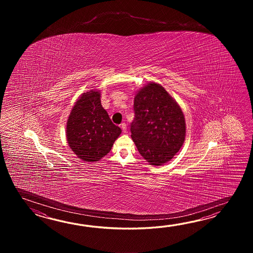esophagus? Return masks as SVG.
I'll return each mask as SVG.
<instances>
[{"mask_svg":"<svg viewBox=\"0 0 253 253\" xmlns=\"http://www.w3.org/2000/svg\"><path fill=\"white\" fill-rule=\"evenodd\" d=\"M120 126H121V128L123 130V132L126 133V123H122V124L120 125Z\"/></svg>","mask_w":253,"mask_h":253,"instance_id":"esophagus-1","label":"esophagus"}]
</instances>
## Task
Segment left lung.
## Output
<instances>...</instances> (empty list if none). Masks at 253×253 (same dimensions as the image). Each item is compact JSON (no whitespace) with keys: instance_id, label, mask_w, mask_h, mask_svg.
Masks as SVG:
<instances>
[{"instance_id":"obj_1","label":"left lung","mask_w":253,"mask_h":253,"mask_svg":"<svg viewBox=\"0 0 253 253\" xmlns=\"http://www.w3.org/2000/svg\"><path fill=\"white\" fill-rule=\"evenodd\" d=\"M131 137L140 155L152 166H162L179 152L185 139L183 111L168 92L149 82L136 93Z\"/></svg>"}]
</instances>
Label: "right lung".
Instances as JSON below:
<instances>
[{"mask_svg":"<svg viewBox=\"0 0 253 253\" xmlns=\"http://www.w3.org/2000/svg\"><path fill=\"white\" fill-rule=\"evenodd\" d=\"M121 128L114 125L103 108L100 91L83 93L70 112L66 136L70 149L84 162H97L107 156Z\"/></svg>","mask_w":253,"mask_h":253,"instance_id":"1","label":"right lung"}]
</instances>
